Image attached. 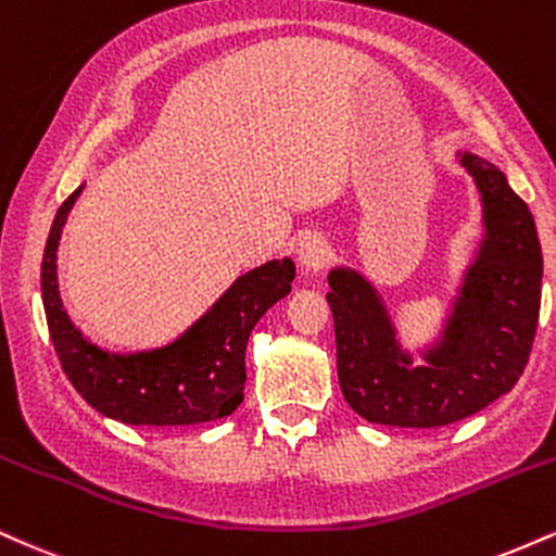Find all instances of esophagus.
I'll return each instance as SVG.
<instances>
[{"instance_id":"1","label":"esophagus","mask_w":556,"mask_h":556,"mask_svg":"<svg viewBox=\"0 0 556 556\" xmlns=\"http://www.w3.org/2000/svg\"><path fill=\"white\" fill-rule=\"evenodd\" d=\"M296 257H299V265H302L304 270H319V267L330 260L328 239H325L323 233H315V231L304 233L296 244Z\"/></svg>"}]
</instances>
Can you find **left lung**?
Returning a JSON list of instances; mask_svg holds the SVG:
<instances>
[{
    "mask_svg": "<svg viewBox=\"0 0 556 556\" xmlns=\"http://www.w3.org/2000/svg\"><path fill=\"white\" fill-rule=\"evenodd\" d=\"M458 161L481 194L484 237L419 364L397 341L375 286L354 267L328 273L338 382L367 421L414 429L460 421L510 393L531 356L544 276L536 224L492 161L468 150Z\"/></svg>",
    "mask_w": 556,
    "mask_h": 556,
    "instance_id": "1",
    "label": "left lung"
}]
</instances>
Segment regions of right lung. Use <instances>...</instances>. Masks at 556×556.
I'll use <instances>...</instances> for the list:
<instances>
[{"label": "right lung", "mask_w": 556, "mask_h": 556, "mask_svg": "<svg viewBox=\"0 0 556 556\" xmlns=\"http://www.w3.org/2000/svg\"><path fill=\"white\" fill-rule=\"evenodd\" d=\"M80 185L56 211L41 263V296L64 375L98 414L135 427H181L231 416L244 401V351L260 317L291 293L296 265L270 260L233 280L172 343L109 351L83 336L59 296L56 250Z\"/></svg>", "instance_id": "1"}]
</instances>
